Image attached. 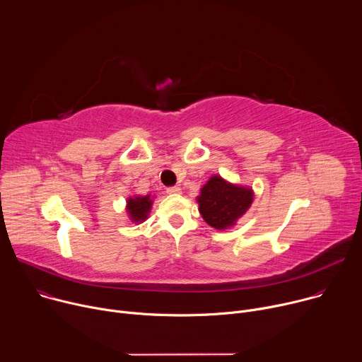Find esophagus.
<instances>
[{"instance_id": "34e87169", "label": "esophagus", "mask_w": 362, "mask_h": 362, "mask_svg": "<svg viewBox=\"0 0 362 362\" xmlns=\"http://www.w3.org/2000/svg\"><path fill=\"white\" fill-rule=\"evenodd\" d=\"M166 192H168L169 194H177V193H180V187H177V186H170V187L166 189Z\"/></svg>"}]
</instances>
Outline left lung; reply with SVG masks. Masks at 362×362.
Returning a JSON list of instances; mask_svg holds the SVG:
<instances>
[{
  "label": "left lung",
  "instance_id": "left-lung-1",
  "mask_svg": "<svg viewBox=\"0 0 362 362\" xmlns=\"http://www.w3.org/2000/svg\"><path fill=\"white\" fill-rule=\"evenodd\" d=\"M253 192L247 187L230 185L221 176H212L206 183L199 202V212L206 223L215 229H226L249 209Z\"/></svg>",
  "mask_w": 362,
  "mask_h": 362
}]
</instances>
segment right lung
Listing matches in <instances>:
<instances>
[{"label":"right lung","mask_w":362,"mask_h":362,"mask_svg":"<svg viewBox=\"0 0 362 362\" xmlns=\"http://www.w3.org/2000/svg\"><path fill=\"white\" fill-rule=\"evenodd\" d=\"M151 208L150 196H136L127 200V212L133 222H141L147 218Z\"/></svg>","instance_id":"obj_1"}]
</instances>
